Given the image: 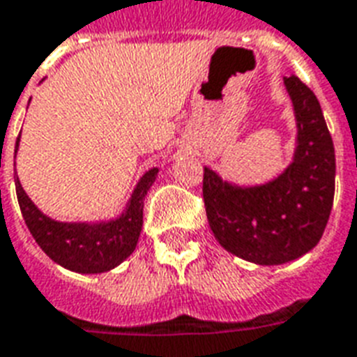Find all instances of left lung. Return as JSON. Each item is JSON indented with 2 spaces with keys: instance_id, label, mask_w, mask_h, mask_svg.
<instances>
[{
  "instance_id": "8db88e82",
  "label": "left lung",
  "mask_w": 357,
  "mask_h": 357,
  "mask_svg": "<svg viewBox=\"0 0 357 357\" xmlns=\"http://www.w3.org/2000/svg\"><path fill=\"white\" fill-rule=\"evenodd\" d=\"M296 114V151L281 176L239 187L204 168V204L217 241L258 266L303 257L320 241L335 195V149L317 95L298 76H284Z\"/></svg>"
}]
</instances>
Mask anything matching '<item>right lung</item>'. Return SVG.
Here are the masks:
<instances>
[{
	"label": "right lung",
	"instance_id": "add662e5",
	"mask_svg": "<svg viewBox=\"0 0 357 357\" xmlns=\"http://www.w3.org/2000/svg\"><path fill=\"white\" fill-rule=\"evenodd\" d=\"M20 136L16 138L15 155L18 151ZM159 168H151L136 183L123 213L99 222H59L46 217L15 174L16 197L29 232L39 247L59 266L76 273H105L129 258L136 249L142 232L144 198L153 185Z\"/></svg>",
	"mask_w": 357,
	"mask_h": 357
}]
</instances>
